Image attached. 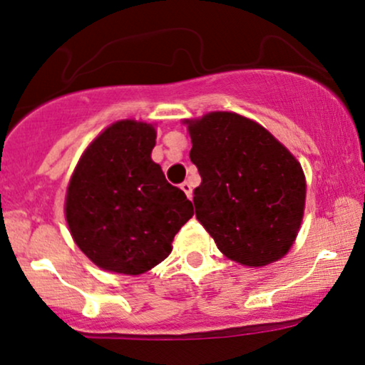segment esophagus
<instances>
[{
	"instance_id": "1",
	"label": "esophagus",
	"mask_w": 365,
	"mask_h": 365,
	"mask_svg": "<svg viewBox=\"0 0 365 365\" xmlns=\"http://www.w3.org/2000/svg\"><path fill=\"white\" fill-rule=\"evenodd\" d=\"M180 187H182V190L185 192V195L188 197V199H190V197H192V185H190V183H188V182H183L182 185H180Z\"/></svg>"
}]
</instances>
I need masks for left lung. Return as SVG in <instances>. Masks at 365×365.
Masks as SVG:
<instances>
[{
	"mask_svg": "<svg viewBox=\"0 0 365 365\" xmlns=\"http://www.w3.org/2000/svg\"><path fill=\"white\" fill-rule=\"evenodd\" d=\"M190 161L202 178L195 217L241 265L282 258L299 231L306 200L301 165L269 130L232 112L188 120Z\"/></svg>",
	"mask_w": 365,
	"mask_h": 365,
	"instance_id": "8db88e82",
	"label": "left lung"
}]
</instances>
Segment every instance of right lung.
I'll list each match as a JSON object with an SVG mask.
<instances>
[{
  "instance_id": "right-lung-1",
  "label": "right lung",
  "mask_w": 365,
  "mask_h": 365,
  "mask_svg": "<svg viewBox=\"0 0 365 365\" xmlns=\"http://www.w3.org/2000/svg\"><path fill=\"white\" fill-rule=\"evenodd\" d=\"M155 144L153 125L115 122L90 144L69 182V231L105 270L138 275L153 269L194 216L192 202L151 160Z\"/></svg>"
}]
</instances>
